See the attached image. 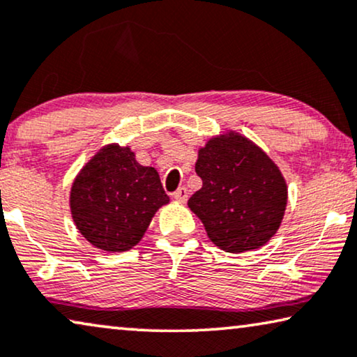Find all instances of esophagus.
<instances>
[{"mask_svg": "<svg viewBox=\"0 0 357 357\" xmlns=\"http://www.w3.org/2000/svg\"><path fill=\"white\" fill-rule=\"evenodd\" d=\"M174 199L178 201V203H187V199H188V190L185 188V187H180V188L174 193Z\"/></svg>", "mask_w": 357, "mask_h": 357, "instance_id": "obj_1", "label": "esophagus"}]
</instances>
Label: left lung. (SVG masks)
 <instances>
[{
    "instance_id": "1",
    "label": "left lung",
    "mask_w": 357,
    "mask_h": 357,
    "mask_svg": "<svg viewBox=\"0 0 357 357\" xmlns=\"http://www.w3.org/2000/svg\"><path fill=\"white\" fill-rule=\"evenodd\" d=\"M195 170L203 187L188 199V208L215 246L251 251L277 234L287 209V182L255 142L235 130L214 135L198 149Z\"/></svg>"
}]
</instances>
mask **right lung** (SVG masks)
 I'll return each mask as SVG.
<instances>
[{
	"label": "right lung",
	"instance_id": "obj_1",
	"mask_svg": "<svg viewBox=\"0 0 357 357\" xmlns=\"http://www.w3.org/2000/svg\"><path fill=\"white\" fill-rule=\"evenodd\" d=\"M169 203L154 167L137 162L130 146L109 143L98 149L75 175L69 206L77 230L107 252L132 250L154 214Z\"/></svg>",
	"mask_w": 357,
	"mask_h": 357
}]
</instances>
